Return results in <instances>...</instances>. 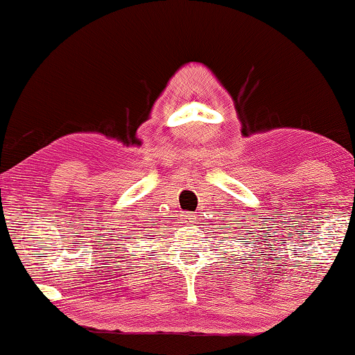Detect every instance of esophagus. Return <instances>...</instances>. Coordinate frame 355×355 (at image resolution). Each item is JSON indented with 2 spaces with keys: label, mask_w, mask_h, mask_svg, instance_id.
I'll return each mask as SVG.
<instances>
[{
  "label": "esophagus",
  "mask_w": 355,
  "mask_h": 355,
  "mask_svg": "<svg viewBox=\"0 0 355 355\" xmlns=\"http://www.w3.org/2000/svg\"><path fill=\"white\" fill-rule=\"evenodd\" d=\"M184 220H185V222H195V216H192V214H185V216H184Z\"/></svg>",
  "instance_id": "esophagus-1"
}]
</instances>
